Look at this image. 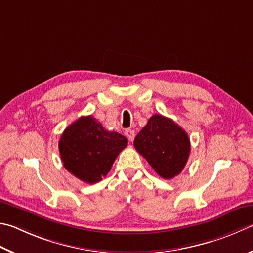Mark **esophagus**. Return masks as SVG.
I'll use <instances>...</instances> for the list:
<instances>
[{
	"label": "esophagus",
	"instance_id": "1",
	"mask_svg": "<svg viewBox=\"0 0 253 253\" xmlns=\"http://www.w3.org/2000/svg\"><path fill=\"white\" fill-rule=\"evenodd\" d=\"M125 135H126V137L128 138V140H130V141H132V140H134V138H135V131L131 130V129H127L125 131Z\"/></svg>",
	"mask_w": 253,
	"mask_h": 253
}]
</instances>
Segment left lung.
I'll use <instances>...</instances> for the list:
<instances>
[{
  "mask_svg": "<svg viewBox=\"0 0 253 253\" xmlns=\"http://www.w3.org/2000/svg\"><path fill=\"white\" fill-rule=\"evenodd\" d=\"M136 150L164 179H171L185 168L190 153L187 132L163 115L155 114L134 140Z\"/></svg>",
  "mask_w": 253,
  "mask_h": 253,
  "instance_id": "1",
  "label": "left lung"
}]
</instances>
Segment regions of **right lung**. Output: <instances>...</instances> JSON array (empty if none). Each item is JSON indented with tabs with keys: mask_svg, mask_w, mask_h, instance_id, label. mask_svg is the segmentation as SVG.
Instances as JSON below:
<instances>
[{
	"mask_svg": "<svg viewBox=\"0 0 253 253\" xmlns=\"http://www.w3.org/2000/svg\"><path fill=\"white\" fill-rule=\"evenodd\" d=\"M127 142L126 137L106 130L89 115L79 118L64 130L58 148L67 171L82 181L96 183L109 172Z\"/></svg>",
	"mask_w": 253,
	"mask_h": 253,
	"instance_id": "obj_1",
	"label": "right lung"
}]
</instances>
